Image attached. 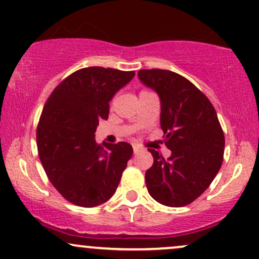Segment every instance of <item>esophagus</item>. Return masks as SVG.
I'll return each instance as SVG.
<instances>
[{"label":"esophagus","instance_id":"esophagus-1","mask_svg":"<svg viewBox=\"0 0 259 259\" xmlns=\"http://www.w3.org/2000/svg\"><path fill=\"white\" fill-rule=\"evenodd\" d=\"M133 150H134V153H138L141 151V147H139L138 145H134V146H133Z\"/></svg>","mask_w":259,"mask_h":259}]
</instances>
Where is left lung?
Wrapping results in <instances>:
<instances>
[{
  "instance_id": "8db88e82",
  "label": "left lung",
  "mask_w": 259,
  "mask_h": 259,
  "mask_svg": "<svg viewBox=\"0 0 259 259\" xmlns=\"http://www.w3.org/2000/svg\"><path fill=\"white\" fill-rule=\"evenodd\" d=\"M139 78L161 101V127L167 160L149 149L153 164L145 181L150 195L163 205L180 208L200 197L224 160L225 136L215 108L189 79L168 70H140Z\"/></svg>"
}]
</instances>
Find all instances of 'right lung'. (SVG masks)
I'll return each mask as SVG.
<instances>
[{"label": "right lung", "mask_w": 259, "mask_h": 259, "mask_svg": "<svg viewBox=\"0 0 259 259\" xmlns=\"http://www.w3.org/2000/svg\"><path fill=\"white\" fill-rule=\"evenodd\" d=\"M134 76V71L84 67L60 82L42 108L39 158L51 184L75 205L97 206L118 188L132 145H98L95 133L99 120L108 119L110 99Z\"/></svg>", "instance_id": "add662e5"}]
</instances>
